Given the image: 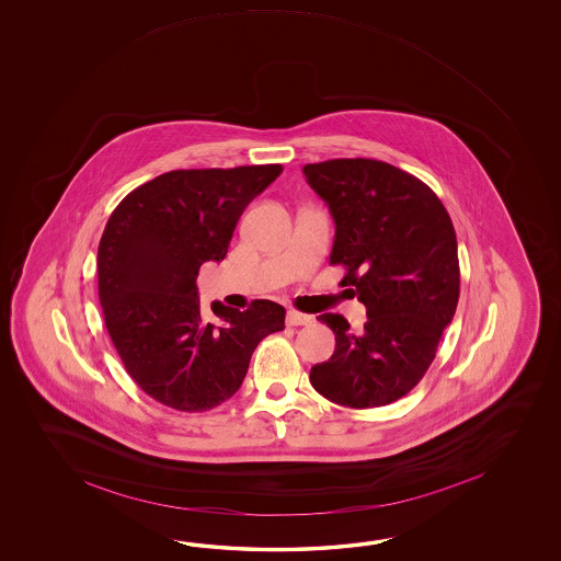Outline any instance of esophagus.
<instances>
[{"instance_id": "obj_1", "label": "esophagus", "mask_w": 561, "mask_h": 561, "mask_svg": "<svg viewBox=\"0 0 561 561\" xmlns=\"http://www.w3.org/2000/svg\"><path fill=\"white\" fill-rule=\"evenodd\" d=\"M286 322H288L290 327H305V324L312 322V317L305 314V312H298V310H288Z\"/></svg>"}]
</instances>
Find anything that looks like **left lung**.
I'll use <instances>...</instances> for the list:
<instances>
[{
	"instance_id": "1",
	"label": "left lung",
	"mask_w": 561,
	"mask_h": 561,
	"mask_svg": "<svg viewBox=\"0 0 561 561\" xmlns=\"http://www.w3.org/2000/svg\"><path fill=\"white\" fill-rule=\"evenodd\" d=\"M333 216L331 264L341 285L367 307L363 331L324 312L333 357L310 369V382L336 405L393 403L430 369L459 300L454 222L437 194L401 168L370 158H336L302 168Z\"/></svg>"
}]
</instances>
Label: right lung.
Masks as SVG:
<instances>
[{
	"label": "right lung",
	"mask_w": 561,
	"mask_h": 561,
	"mask_svg": "<svg viewBox=\"0 0 561 561\" xmlns=\"http://www.w3.org/2000/svg\"><path fill=\"white\" fill-rule=\"evenodd\" d=\"M280 164L172 170L131 191L98 247V295L107 334L131 379L158 403L208 411L237 393L264 336L286 310L201 307L196 276L220 263L240 215L275 182Z\"/></svg>",
	"instance_id": "add662e5"
}]
</instances>
